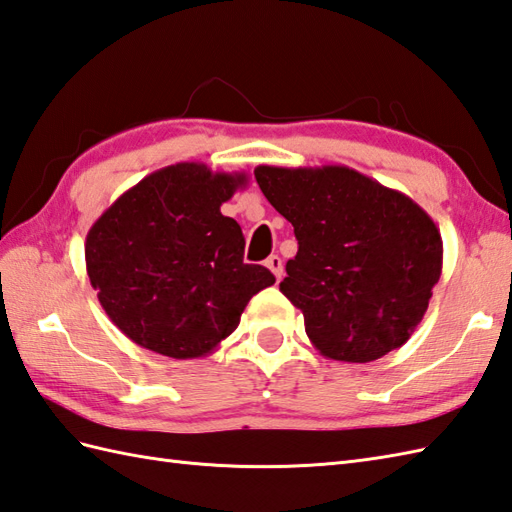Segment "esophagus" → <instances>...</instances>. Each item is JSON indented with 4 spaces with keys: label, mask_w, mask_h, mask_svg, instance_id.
<instances>
[{
    "label": "esophagus",
    "mask_w": 512,
    "mask_h": 512,
    "mask_svg": "<svg viewBox=\"0 0 512 512\" xmlns=\"http://www.w3.org/2000/svg\"><path fill=\"white\" fill-rule=\"evenodd\" d=\"M266 266L270 268L272 275H275L277 279H281V275H283V261H281L279 255H270V257L266 259Z\"/></svg>",
    "instance_id": "esophagus-1"
}]
</instances>
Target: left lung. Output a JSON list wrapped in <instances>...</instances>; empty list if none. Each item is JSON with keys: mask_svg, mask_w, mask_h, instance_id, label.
<instances>
[{"mask_svg": "<svg viewBox=\"0 0 512 512\" xmlns=\"http://www.w3.org/2000/svg\"><path fill=\"white\" fill-rule=\"evenodd\" d=\"M255 178L299 240L279 290L318 353L364 364L408 342L443 270L434 220L347 165H257Z\"/></svg>", "mask_w": 512, "mask_h": 512, "instance_id": "8db88e82", "label": "left lung"}]
</instances>
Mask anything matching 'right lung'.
<instances>
[{"label": "right lung", "mask_w": 512, "mask_h": 512, "mask_svg": "<svg viewBox=\"0 0 512 512\" xmlns=\"http://www.w3.org/2000/svg\"><path fill=\"white\" fill-rule=\"evenodd\" d=\"M244 172L176 163L148 174L93 222L87 275L115 327L174 360L205 358L240 325L253 294L275 283L244 264V235L222 202Z\"/></svg>", "instance_id": "obj_1"}]
</instances>
